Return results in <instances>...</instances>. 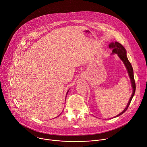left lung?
I'll return each instance as SVG.
<instances>
[{
	"label": "left lung",
	"mask_w": 147,
	"mask_h": 147,
	"mask_svg": "<svg viewBox=\"0 0 147 147\" xmlns=\"http://www.w3.org/2000/svg\"><path fill=\"white\" fill-rule=\"evenodd\" d=\"M109 46L110 48L113 49V51H112L113 52L112 54H117L118 57L121 59V61L124 63V65H125V66L126 68V70L127 71L129 78L130 79L131 85V87H132V89H133V92H132V94L131 95L130 98L129 100V102L127 105V106L126 107V108L124 109V110L122 112H121L118 115L115 116V117H119L121 115H122V114H123L126 111L127 108L129 107V106L130 105V102H131V101L133 99V97L134 95V93H135L136 83H135V81H134V74H133V67L131 65V63H130V62L129 61V60L127 59V55H126V49L124 48V47L122 44H121L120 43H119L118 42H117V41H115L114 42H111L109 45Z\"/></svg>",
	"instance_id": "left-lung-1"
}]
</instances>
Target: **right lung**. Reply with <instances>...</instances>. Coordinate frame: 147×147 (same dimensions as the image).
<instances>
[{"mask_svg": "<svg viewBox=\"0 0 147 147\" xmlns=\"http://www.w3.org/2000/svg\"><path fill=\"white\" fill-rule=\"evenodd\" d=\"M69 90H70V89H69V90H67V93H66V95H67V93H68V92H69ZM60 115H61V114H60ZM58 115V116H57V117H55V118H57V117H59V115Z\"/></svg>", "mask_w": 147, "mask_h": 147, "instance_id": "obj_1", "label": "right lung"}]
</instances>
